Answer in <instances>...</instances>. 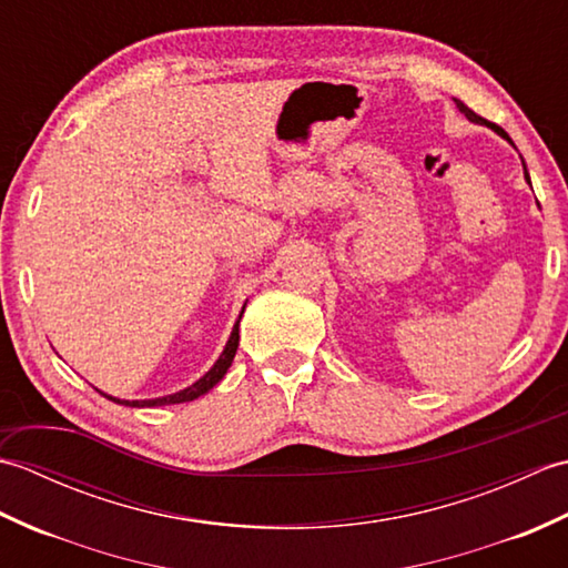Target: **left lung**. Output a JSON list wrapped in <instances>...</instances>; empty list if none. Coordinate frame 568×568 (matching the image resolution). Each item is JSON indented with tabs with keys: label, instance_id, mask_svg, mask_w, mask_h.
Returning a JSON list of instances; mask_svg holds the SVG:
<instances>
[{
	"label": "left lung",
	"instance_id": "8db88e82",
	"mask_svg": "<svg viewBox=\"0 0 568 568\" xmlns=\"http://www.w3.org/2000/svg\"><path fill=\"white\" fill-rule=\"evenodd\" d=\"M456 102V106H458V112H462V114H466L468 119H470V122H476V124H486V126H490L493 131H498V134L503 136V139H508V134H505V131L500 129V126H496V124H490V122H486V119L484 116H478L474 110H468V106L462 102V100H454ZM510 141V139H508ZM525 178L529 180V175H527V171H525Z\"/></svg>",
	"mask_w": 568,
	"mask_h": 568
}]
</instances>
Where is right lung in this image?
Returning a JSON list of instances; mask_svg holds the SVG:
<instances>
[{
	"label": "right lung",
	"instance_id": "1",
	"mask_svg": "<svg viewBox=\"0 0 568 568\" xmlns=\"http://www.w3.org/2000/svg\"><path fill=\"white\" fill-rule=\"evenodd\" d=\"M241 315H244V310H241ZM241 315H239V320H241ZM236 348H239V322L234 324L232 336H229V342L224 346L222 356L216 358V364L207 373H204V376L197 383H192L190 388L180 390V393H173V395H165V397H155V400H134V403H131V400H119V397H110V395H106V397H110V400H114V403H119V405H129V407H159V405L190 403V400H195V397L207 393L210 388H214V385L224 378L226 368L232 366V361L236 356Z\"/></svg>",
	"mask_w": 568,
	"mask_h": 568
}]
</instances>
